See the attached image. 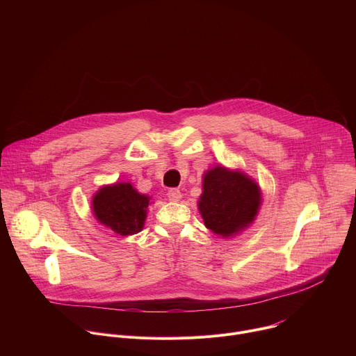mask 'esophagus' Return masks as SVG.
Here are the masks:
<instances>
[{
	"label": "esophagus",
	"instance_id": "1",
	"mask_svg": "<svg viewBox=\"0 0 356 356\" xmlns=\"http://www.w3.org/2000/svg\"><path fill=\"white\" fill-rule=\"evenodd\" d=\"M168 197H169L170 201H180L181 193H180V190H177V188H170V190L168 191Z\"/></svg>",
	"mask_w": 356,
	"mask_h": 356
}]
</instances>
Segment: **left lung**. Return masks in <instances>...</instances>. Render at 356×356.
Listing matches in <instances>:
<instances>
[{"instance_id":"1","label":"left lung","mask_w":356,"mask_h":356,"mask_svg":"<svg viewBox=\"0 0 356 356\" xmlns=\"http://www.w3.org/2000/svg\"><path fill=\"white\" fill-rule=\"evenodd\" d=\"M262 202L257 181L239 170L216 166L202 176L198 210L204 225L222 238L234 236L255 220Z\"/></svg>"}]
</instances>
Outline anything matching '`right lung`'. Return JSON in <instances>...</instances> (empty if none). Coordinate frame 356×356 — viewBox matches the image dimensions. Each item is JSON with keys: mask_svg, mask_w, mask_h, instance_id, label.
<instances>
[{"mask_svg": "<svg viewBox=\"0 0 356 356\" xmlns=\"http://www.w3.org/2000/svg\"><path fill=\"white\" fill-rule=\"evenodd\" d=\"M149 200V195L138 193L131 183H115L94 194L91 209L99 224L127 236L143 228Z\"/></svg>", "mask_w": 356, "mask_h": 356, "instance_id": "obj_1", "label": "right lung"}]
</instances>
